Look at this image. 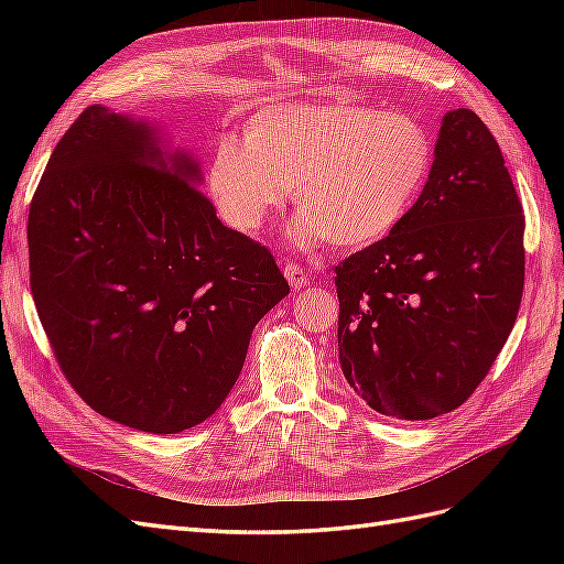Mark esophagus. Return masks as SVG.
Instances as JSON below:
<instances>
[{"instance_id": "esophagus-1", "label": "esophagus", "mask_w": 564, "mask_h": 564, "mask_svg": "<svg viewBox=\"0 0 564 564\" xmlns=\"http://www.w3.org/2000/svg\"><path fill=\"white\" fill-rule=\"evenodd\" d=\"M284 278L292 284V289H303L311 284V272L299 263H286L284 265Z\"/></svg>"}]
</instances>
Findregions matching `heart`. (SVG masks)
<instances>
[{
    "instance_id": "b5f03b06",
    "label": "heart",
    "mask_w": 564,
    "mask_h": 564,
    "mask_svg": "<svg viewBox=\"0 0 564 564\" xmlns=\"http://www.w3.org/2000/svg\"><path fill=\"white\" fill-rule=\"evenodd\" d=\"M433 164L419 119L357 100L280 104L256 112L242 133L218 141L207 191L228 224L256 232L294 187L292 226L303 247H365L412 209Z\"/></svg>"
}]
</instances>
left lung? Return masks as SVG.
Segmentation results:
<instances>
[{
    "instance_id": "8db88e82",
    "label": "left lung",
    "mask_w": 564,
    "mask_h": 564,
    "mask_svg": "<svg viewBox=\"0 0 564 564\" xmlns=\"http://www.w3.org/2000/svg\"><path fill=\"white\" fill-rule=\"evenodd\" d=\"M522 237L497 139L473 110L447 112L414 207L336 265L338 360L357 395L404 421L464 404L516 324Z\"/></svg>"
}]
</instances>
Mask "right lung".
Wrapping results in <instances>:
<instances>
[{
	"instance_id": "obj_1",
	"label": "right lung",
	"mask_w": 564,
	"mask_h": 564,
	"mask_svg": "<svg viewBox=\"0 0 564 564\" xmlns=\"http://www.w3.org/2000/svg\"><path fill=\"white\" fill-rule=\"evenodd\" d=\"M141 119L89 106L28 216L30 289L65 379L100 416L172 435L224 404L289 284L216 218L199 164Z\"/></svg>"
}]
</instances>
